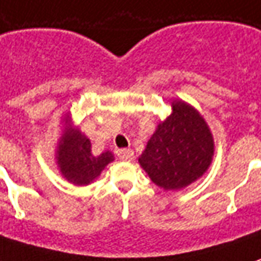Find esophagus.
<instances>
[{
    "instance_id": "34e87169",
    "label": "esophagus",
    "mask_w": 261,
    "mask_h": 261,
    "mask_svg": "<svg viewBox=\"0 0 261 261\" xmlns=\"http://www.w3.org/2000/svg\"><path fill=\"white\" fill-rule=\"evenodd\" d=\"M118 158L121 161H131L134 158V151L130 148H124V149H118L117 151Z\"/></svg>"
}]
</instances>
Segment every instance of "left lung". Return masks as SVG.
I'll list each match as a JSON object with an SVG mask.
<instances>
[{"label":"left lung","instance_id":"1","mask_svg":"<svg viewBox=\"0 0 261 261\" xmlns=\"http://www.w3.org/2000/svg\"><path fill=\"white\" fill-rule=\"evenodd\" d=\"M215 154L212 131L203 116L175 99L171 114L156 125L138 162L156 187L179 191L205 175Z\"/></svg>","mask_w":261,"mask_h":261}]
</instances>
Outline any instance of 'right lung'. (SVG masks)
Segmentation results:
<instances>
[{
	"label": "right lung",
	"instance_id": "add662e5",
	"mask_svg": "<svg viewBox=\"0 0 261 261\" xmlns=\"http://www.w3.org/2000/svg\"><path fill=\"white\" fill-rule=\"evenodd\" d=\"M62 133L55 147V160L58 169L67 182L85 187L99 178L101 171L114 161L112 151L100 155L92 152L90 140L74 125L70 113L62 118Z\"/></svg>",
	"mask_w": 261,
	"mask_h": 261
}]
</instances>
